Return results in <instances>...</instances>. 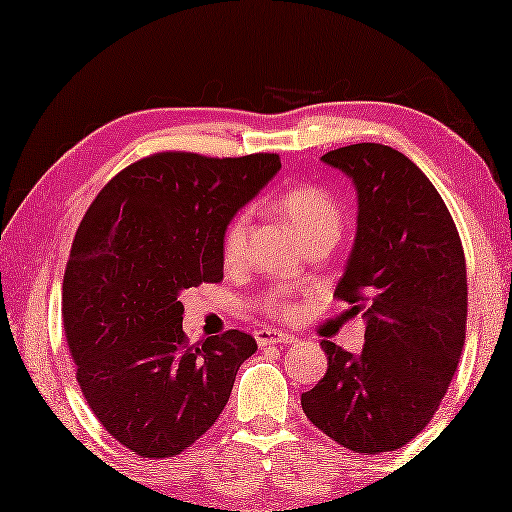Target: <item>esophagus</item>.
<instances>
[{
	"mask_svg": "<svg viewBox=\"0 0 512 512\" xmlns=\"http://www.w3.org/2000/svg\"><path fill=\"white\" fill-rule=\"evenodd\" d=\"M256 342L261 347H267V345H279V342H297V338L292 333H286V331H276V329H258L254 333Z\"/></svg>",
	"mask_w": 512,
	"mask_h": 512,
	"instance_id": "1",
	"label": "esophagus"
}]
</instances>
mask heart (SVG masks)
<instances>
[{
	"label": "heart",
	"instance_id": "b5f03b06",
	"mask_svg": "<svg viewBox=\"0 0 512 512\" xmlns=\"http://www.w3.org/2000/svg\"><path fill=\"white\" fill-rule=\"evenodd\" d=\"M274 208L283 220H286L297 236L308 242L315 238H338L342 229V208L329 190L313 183H301V186H292L283 190L274 199ZM247 242V215L238 213L233 220L226 224L222 233V258L226 265L238 263L245 251ZM270 313L286 315L292 311L290 297L286 290L276 292L267 301Z\"/></svg>",
	"mask_w": 512,
	"mask_h": 512
}]
</instances>
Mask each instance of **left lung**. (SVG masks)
<instances>
[{
  "label": "left lung",
  "instance_id": "8db88e82",
  "mask_svg": "<svg viewBox=\"0 0 512 512\" xmlns=\"http://www.w3.org/2000/svg\"><path fill=\"white\" fill-rule=\"evenodd\" d=\"M358 192L354 249L335 297L363 311L358 356L322 340L324 379L301 395L317 429L356 454L404 447L431 422L465 345L467 270L445 201L408 156L379 142L324 154Z\"/></svg>",
  "mask_w": 512,
  "mask_h": 512
}]
</instances>
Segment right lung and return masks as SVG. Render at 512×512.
<instances>
[{"label": "right lung", "instance_id": "right-lung-1", "mask_svg": "<svg viewBox=\"0 0 512 512\" xmlns=\"http://www.w3.org/2000/svg\"><path fill=\"white\" fill-rule=\"evenodd\" d=\"M276 154L161 152L113 177L74 236L63 324L77 381L113 438L142 458L188 449L258 349L242 331L190 345L181 292L224 276L222 233L279 172Z\"/></svg>", "mask_w": 512, "mask_h": 512}]
</instances>
